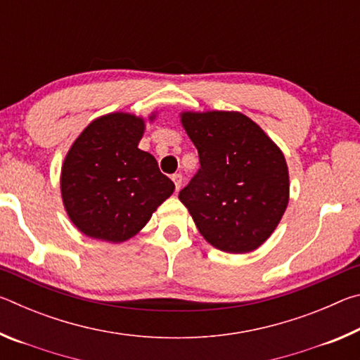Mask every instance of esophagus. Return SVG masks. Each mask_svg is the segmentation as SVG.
Segmentation results:
<instances>
[{
	"label": "esophagus",
	"mask_w": 360,
	"mask_h": 360,
	"mask_svg": "<svg viewBox=\"0 0 360 360\" xmlns=\"http://www.w3.org/2000/svg\"><path fill=\"white\" fill-rule=\"evenodd\" d=\"M172 179H173V182H174L176 191H179L181 186H182V174H181V173H176V174L172 176Z\"/></svg>",
	"instance_id": "1"
}]
</instances>
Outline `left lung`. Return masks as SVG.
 <instances>
[{
	"mask_svg": "<svg viewBox=\"0 0 360 360\" xmlns=\"http://www.w3.org/2000/svg\"><path fill=\"white\" fill-rule=\"evenodd\" d=\"M182 125L198 150L200 168L179 200L212 246L231 254L254 251L289 202L283 152L240 112H184Z\"/></svg>",
	"mask_w": 360,
	"mask_h": 360,
	"instance_id": "obj_1",
	"label": "left lung"
}]
</instances>
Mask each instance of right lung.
<instances>
[{
	"instance_id": "add662e5",
	"label": "right lung",
	"mask_w": 360,
	"mask_h": 360,
	"mask_svg": "<svg viewBox=\"0 0 360 360\" xmlns=\"http://www.w3.org/2000/svg\"><path fill=\"white\" fill-rule=\"evenodd\" d=\"M144 122L114 112L94 120L62 168V197L72 224L96 240L120 243L141 230L174 184L138 149Z\"/></svg>"
}]
</instances>
